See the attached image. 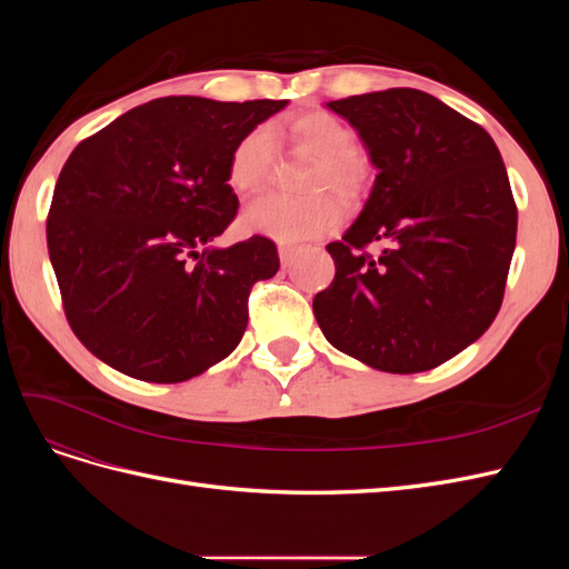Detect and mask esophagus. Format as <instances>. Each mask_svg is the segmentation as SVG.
<instances>
[{"label":"esophagus","instance_id":"obj_1","mask_svg":"<svg viewBox=\"0 0 569 569\" xmlns=\"http://www.w3.org/2000/svg\"><path fill=\"white\" fill-rule=\"evenodd\" d=\"M295 253H297V249L295 247H280V261H282V266L287 268V266H291V261H295Z\"/></svg>","mask_w":569,"mask_h":569}]
</instances>
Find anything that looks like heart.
<instances>
[{
	"label": "heart",
	"mask_w": 569,
	"mask_h": 569,
	"mask_svg": "<svg viewBox=\"0 0 569 569\" xmlns=\"http://www.w3.org/2000/svg\"><path fill=\"white\" fill-rule=\"evenodd\" d=\"M287 140L313 157L303 189L306 197L263 194L253 199L242 213V228L253 234H266L282 244H297L320 237L339 226V203L322 192H332L351 201L366 192L368 163L353 149V132L347 123L327 111H306L291 118ZM274 166V144L268 128L258 126L239 137L228 161V184L237 194H251L261 189Z\"/></svg>",
	"instance_id": "1"
}]
</instances>
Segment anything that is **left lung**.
Instances as JSON below:
<instances>
[{"instance_id":"left-lung-1","label":"left lung","mask_w":569,"mask_h":569,"mask_svg":"<svg viewBox=\"0 0 569 569\" xmlns=\"http://www.w3.org/2000/svg\"><path fill=\"white\" fill-rule=\"evenodd\" d=\"M327 107L380 173L363 213L327 244L337 272L313 299L316 320L335 349L375 370H432L485 335L503 303L518 206L501 151L475 120L412 88Z\"/></svg>"}]
</instances>
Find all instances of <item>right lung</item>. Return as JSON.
<instances>
[{
  "instance_id": "add662e5",
  "label": "right lung",
  "mask_w": 569,
  "mask_h": 569,
  "mask_svg": "<svg viewBox=\"0 0 569 569\" xmlns=\"http://www.w3.org/2000/svg\"><path fill=\"white\" fill-rule=\"evenodd\" d=\"M287 99L163 97L82 140L57 180L47 247L76 337L134 380L176 385L230 356L249 295L280 268L253 234L206 249L237 216L228 161Z\"/></svg>"
}]
</instances>
